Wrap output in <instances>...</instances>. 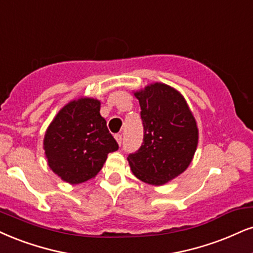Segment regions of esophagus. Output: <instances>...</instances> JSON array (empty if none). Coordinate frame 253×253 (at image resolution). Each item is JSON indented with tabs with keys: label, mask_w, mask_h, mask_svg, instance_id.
<instances>
[{
	"label": "esophagus",
	"mask_w": 253,
	"mask_h": 253,
	"mask_svg": "<svg viewBox=\"0 0 253 253\" xmlns=\"http://www.w3.org/2000/svg\"><path fill=\"white\" fill-rule=\"evenodd\" d=\"M115 139H116L118 145L122 144V135H120V133H117V135H115Z\"/></svg>",
	"instance_id": "obj_1"
}]
</instances>
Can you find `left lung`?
<instances>
[{"label": "left lung", "instance_id": "8db88e82", "mask_svg": "<svg viewBox=\"0 0 253 253\" xmlns=\"http://www.w3.org/2000/svg\"><path fill=\"white\" fill-rule=\"evenodd\" d=\"M144 126L142 146L127 156L132 173L150 185H164L188 169L198 145V126L178 90L156 82L133 91Z\"/></svg>", "mask_w": 253, "mask_h": 253}]
</instances>
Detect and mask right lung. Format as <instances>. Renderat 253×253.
Wrapping results in <instances>:
<instances>
[{
	"mask_svg": "<svg viewBox=\"0 0 253 253\" xmlns=\"http://www.w3.org/2000/svg\"><path fill=\"white\" fill-rule=\"evenodd\" d=\"M101 102L80 97L65 104L46 129L43 149L49 168L64 182L80 184L96 177L118 149L99 114Z\"/></svg>",
	"mask_w": 253,
	"mask_h": 253,
	"instance_id": "obj_1",
	"label": "right lung"
}]
</instances>
